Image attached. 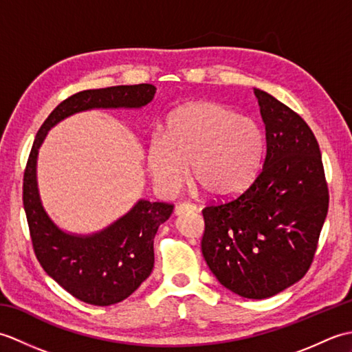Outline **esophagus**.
<instances>
[{
  "label": "esophagus",
  "mask_w": 352,
  "mask_h": 352,
  "mask_svg": "<svg viewBox=\"0 0 352 352\" xmlns=\"http://www.w3.org/2000/svg\"><path fill=\"white\" fill-rule=\"evenodd\" d=\"M188 212H197V206H193L190 203H183V204L175 207V214L177 216H182V214L188 213Z\"/></svg>",
  "instance_id": "obj_1"
}]
</instances>
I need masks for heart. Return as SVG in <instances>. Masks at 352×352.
I'll return each instance as SVG.
<instances>
[{"mask_svg": "<svg viewBox=\"0 0 352 352\" xmlns=\"http://www.w3.org/2000/svg\"><path fill=\"white\" fill-rule=\"evenodd\" d=\"M265 133L256 119L222 104L193 101L168 116L163 136L148 142L149 177L163 193H175L190 177L214 198L233 197L257 177Z\"/></svg>", "mask_w": 352, "mask_h": 352, "instance_id": "obj_1", "label": "heart"}]
</instances>
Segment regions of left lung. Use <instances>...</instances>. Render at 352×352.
Here are the masks:
<instances>
[{"label":"left lung","instance_id":"8db88e82","mask_svg":"<svg viewBox=\"0 0 352 352\" xmlns=\"http://www.w3.org/2000/svg\"><path fill=\"white\" fill-rule=\"evenodd\" d=\"M254 94L266 131L263 166L242 195L204 208L201 250L223 287L265 300L309 271L327 218L328 188L310 126L272 95Z\"/></svg>","mask_w":352,"mask_h":352}]
</instances>
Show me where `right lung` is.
I'll return each instance as SVG.
<instances>
[{
    "mask_svg": "<svg viewBox=\"0 0 352 352\" xmlns=\"http://www.w3.org/2000/svg\"><path fill=\"white\" fill-rule=\"evenodd\" d=\"M153 85L91 89L69 96L36 134L24 174V210L34 254L43 271L77 300L92 305L124 301L154 267V237L174 206L140 198L107 227L78 234L60 228L45 210L37 184V157L48 131L63 119L89 110H136L155 95Z\"/></svg>",
    "mask_w": 352,
    "mask_h": 352,
    "instance_id": "add662e5",
    "label": "right lung"
}]
</instances>
